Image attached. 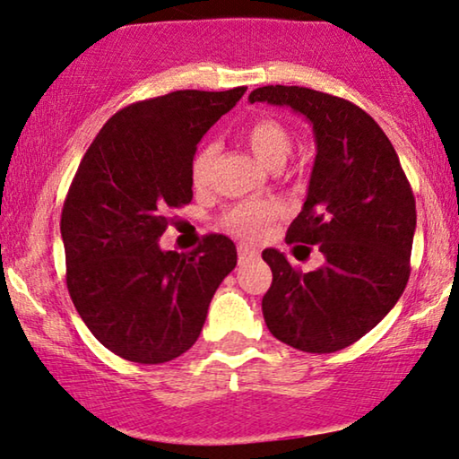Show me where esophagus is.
I'll return each mask as SVG.
<instances>
[{
    "label": "esophagus",
    "instance_id": "obj_1",
    "mask_svg": "<svg viewBox=\"0 0 459 459\" xmlns=\"http://www.w3.org/2000/svg\"><path fill=\"white\" fill-rule=\"evenodd\" d=\"M258 258V249L249 247V246H239V262L241 264H247V262H252Z\"/></svg>",
    "mask_w": 459,
    "mask_h": 459
}]
</instances>
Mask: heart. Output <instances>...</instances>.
<instances>
[{
    "instance_id": "1",
    "label": "heart",
    "mask_w": 459,
    "mask_h": 459,
    "mask_svg": "<svg viewBox=\"0 0 459 459\" xmlns=\"http://www.w3.org/2000/svg\"><path fill=\"white\" fill-rule=\"evenodd\" d=\"M241 136L254 155L258 157V161L264 163L266 168H281L291 152V134L277 119L260 117L249 121L243 127ZM213 157H216V146L213 144L199 146V151L195 152L191 163V180L197 188L210 185ZM279 210V201L274 199H249L230 207L224 213L222 222L233 235L246 241H254L264 233L271 220L277 218Z\"/></svg>"
}]
</instances>
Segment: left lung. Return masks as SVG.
<instances>
[{
    "instance_id": "left-lung-1",
    "label": "left lung",
    "mask_w": 459,
    "mask_h": 459,
    "mask_svg": "<svg viewBox=\"0 0 459 459\" xmlns=\"http://www.w3.org/2000/svg\"><path fill=\"white\" fill-rule=\"evenodd\" d=\"M249 102L290 107L313 126L316 157L287 243L316 246L323 266L302 273L279 249L262 298L268 332L304 352H335L371 332L409 279L415 199L382 127L344 98L298 85H264ZM310 252V247H308Z\"/></svg>"
}]
</instances>
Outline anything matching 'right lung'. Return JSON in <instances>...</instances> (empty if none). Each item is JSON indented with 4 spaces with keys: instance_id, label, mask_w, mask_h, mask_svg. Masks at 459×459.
I'll use <instances>...</instances> for the list:
<instances>
[{
    "instance_id": "1",
    "label": "right lung",
    "mask_w": 459,
    "mask_h": 459,
    "mask_svg": "<svg viewBox=\"0 0 459 459\" xmlns=\"http://www.w3.org/2000/svg\"><path fill=\"white\" fill-rule=\"evenodd\" d=\"M247 88L178 90L121 108L85 151L65 199L66 287L94 338L127 361H172L197 342L235 243L207 235L191 254L163 252L168 213L191 204L204 134Z\"/></svg>"
}]
</instances>
